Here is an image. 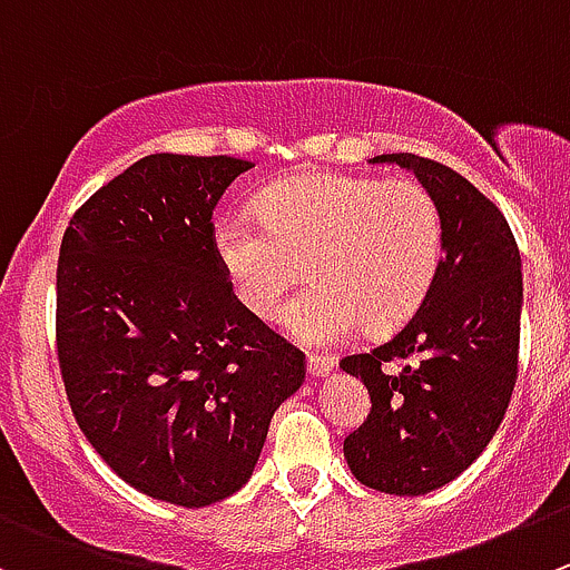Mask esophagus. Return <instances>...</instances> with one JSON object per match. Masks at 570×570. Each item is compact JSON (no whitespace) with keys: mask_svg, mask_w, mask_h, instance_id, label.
Here are the masks:
<instances>
[{"mask_svg":"<svg viewBox=\"0 0 570 570\" xmlns=\"http://www.w3.org/2000/svg\"><path fill=\"white\" fill-rule=\"evenodd\" d=\"M335 370V357L333 355H307V372H311V377H327L330 372Z\"/></svg>","mask_w":570,"mask_h":570,"instance_id":"esophagus-1","label":"esophagus"}]
</instances>
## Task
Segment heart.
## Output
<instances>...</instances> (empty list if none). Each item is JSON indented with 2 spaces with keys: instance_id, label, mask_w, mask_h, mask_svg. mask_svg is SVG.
Masks as SVG:
<instances>
[{
  "instance_id": "obj_1",
  "label": "heart",
  "mask_w": 570,
  "mask_h": 570,
  "mask_svg": "<svg viewBox=\"0 0 570 570\" xmlns=\"http://www.w3.org/2000/svg\"><path fill=\"white\" fill-rule=\"evenodd\" d=\"M213 252L246 313L268 322L311 254L302 288L279 313L285 333L305 344H338L370 324L409 322L436 282L444 220L420 181L311 173L274 184L257 213L224 215Z\"/></svg>"
}]
</instances>
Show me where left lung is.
<instances>
[{
	"label": "left lung",
	"instance_id": "8db88e82",
	"mask_svg": "<svg viewBox=\"0 0 570 570\" xmlns=\"http://www.w3.org/2000/svg\"><path fill=\"white\" fill-rule=\"evenodd\" d=\"M372 161L414 170L442 209L444 254L409 324L341 370L370 389L372 411L344 439L352 475L389 495H425L462 475L495 436L518 381L520 252L501 209L464 176L414 154ZM389 362H400L389 373Z\"/></svg>",
	"mask_w": 570,
	"mask_h": 570
}]
</instances>
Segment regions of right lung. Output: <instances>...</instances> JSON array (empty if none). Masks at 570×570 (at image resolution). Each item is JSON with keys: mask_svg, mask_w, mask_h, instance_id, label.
<instances>
[{"mask_svg": "<svg viewBox=\"0 0 570 570\" xmlns=\"http://www.w3.org/2000/svg\"><path fill=\"white\" fill-rule=\"evenodd\" d=\"M252 161L154 154L72 215L56 282L63 389L80 431L156 501L209 507L254 473L305 355L246 313L213 213Z\"/></svg>", "mask_w": 570, "mask_h": 570, "instance_id": "right-lung-1", "label": "right lung"}]
</instances>
